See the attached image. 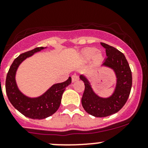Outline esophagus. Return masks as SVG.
<instances>
[{"label": "esophagus", "instance_id": "obj_1", "mask_svg": "<svg viewBox=\"0 0 148 148\" xmlns=\"http://www.w3.org/2000/svg\"><path fill=\"white\" fill-rule=\"evenodd\" d=\"M79 80V77L77 75V74H74V75L71 77V81L72 82H75L78 81Z\"/></svg>", "mask_w": 148, "mask_h": 148}]
</instances>
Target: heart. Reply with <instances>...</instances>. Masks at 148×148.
<instances>
[{"label": "heart", "instance_id": "obj_1", "mask_svg": "<svg viewBox=\"0 0 148 148\" xmlns=\"http://www.w3.org/2000/svg\"><path fill=\"white\" fill-rule=\"evenodd\" d=\"M79 59L82 62H87L92 59V64L97 66L104 60V54L101 51H97L96 48L87 47L81 51Z\"/></svg>", "mask_w": 148, "mask_h": 148}]
</instances>
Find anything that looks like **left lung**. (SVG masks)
<instances>
[{
    "mask_svg": "<svg viewBox=\"0 0 148 148\" xmlns=\"http://www.w3.org/2000/svg\"><path fill=\"white\" fill-rule=\"evenodd\" d=\"M101 45L106 49L107 56L101 66L110 69L115 74L114 92L107 97L99 96L86 75H79L85 85L82 104L86 112L97 117H107L120 110L127 100L132 88V72L125 55L113 46L104 43H101Z\"/></svg>",
    "mask_w": 148,
    "mask_h": 148,
    "instance_id": "8db88e82",
    "label": "left lung"
}]
</instances>
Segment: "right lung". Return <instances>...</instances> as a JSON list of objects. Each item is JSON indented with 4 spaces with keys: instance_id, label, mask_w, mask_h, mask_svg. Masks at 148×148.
I'll return each mask as SVG.
<instances>
[{
    "instance_id": "add662e5",
    "label": "right lung",
    "mask_w": 148,
    "mask_h": 148,
    "mask_svg": "<svg viewBox=\"0 0 148 148\" xmlns=\"http://www.w3.org/2000/svg\"><path fill=\"white\" fill-rule=\"evenodd\" d=\"M47 48H36L19 55L10 66L5 80L7 96L12 105L22 114L34 120H42L54 114L60 106L66 87L71 82V78L69 77L66 81L54 84L44 93L36 97H28L19 89L16 80L19 66L27 58Z\"/></svg>"
}]
</instances>
